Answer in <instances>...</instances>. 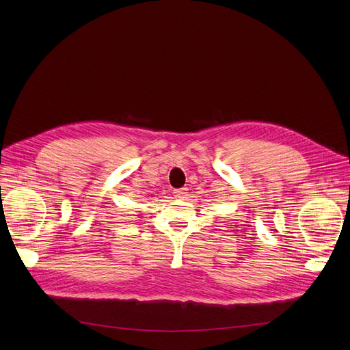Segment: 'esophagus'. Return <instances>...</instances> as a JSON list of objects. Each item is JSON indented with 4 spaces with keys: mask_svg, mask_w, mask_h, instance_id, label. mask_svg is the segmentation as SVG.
<instances>
[{
    "mask_svg": "<svg viewBox=\"0 0 350 350\" xmlns=\"http://www.w3.org/2000/svg\"><path fill=\"white\" fill-rule=\"evenodd\" d=\"M187 191H188L187 188H178V189H174L173 194L176 198H184L187 196Z\"/></svg>",
    "mask_w": 350,
    "mask_h": 350,
    "instance_id": "1",
    "label": "esophagus"
}]
</instances>
